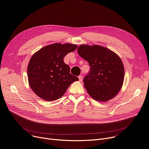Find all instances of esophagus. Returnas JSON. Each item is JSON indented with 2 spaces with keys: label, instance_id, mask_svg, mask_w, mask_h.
<instances>
[{
  "label": "esophagus",
  "instance_id": "34e87169",
  "mask_svg": "<svg viewBox=\"0 0 149 149\" xmlns=\"http://www.w3.org/2000/svg\"><path fill=\"white\" fill-rule=\"evenodd\" d=\"M78 79H79V81L80 82H81V81H82V77L81 75L78 76Z\"/></svg>",
  "mask_w": 149,
  "mask_h": 149
}]
</instances>
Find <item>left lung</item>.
Wrapping results in <instances>:
<instances>
[{
    "mask_svg": "<svg viewBox=\"0 0 149 149\" xmlns=\"http://www.w3.org/2000/svg\"><path fill=\"white\" fill-rule=\"evenodd\" d=\"M79 55L90 66L84 79V86L95 101L105 102L115 97L122 88L124 67L120 56L113 51L98 45H81Z\"/></svg>",
    "mask_w": 149,
    "mask_h": 149,
    "instance_id": "8db88e82",
    "label": "left lung"
}]
</instances>
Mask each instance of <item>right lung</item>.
I'll return each instance as SVG.
<instances>
[{
  "label": "right lung",
  "mask_w": 149,
  "mask_h": 149,
  "mask_svg": "<svg viewBox=\"0 0 149 149\" xmlns=\"http://www.w3.org/2000/svg\"><path fill=\"white\" fill-rule=\"evenodd\" d=\"M77 45L55 43L45 46L33 54L27 72L29 87L34 93L47 101L59 99L70 85L78 78L70 74L63 58L74 51Z\"/></svg>",
  "instance_id": "obj_1"
}]
</instances>
